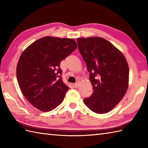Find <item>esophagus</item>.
Wrapping results in <instances>:
<instances>
[{
    "label": "esophagus",
    "mask_w": 148,
    "mask_h": 148,
    "mask_svg": "<svg viewBox=\"0 0 148 148\" xmlns=\"http://www.w3.org/2000/svg\"><path fill=\"white\" fill-rule=\"evenodd\" d=\"M79 83H76L74 84V86H75V88H77L78 86H79Z\"/></svg>",
    "instance_id": "obj_1"
}]
</instances>
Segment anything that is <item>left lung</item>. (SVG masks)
Listing matches in <instances>:
<instances>
[{"mask_svg": "<svg viewBox=\"0 0 148 148\" xmlns=\"http://www.w3.org/2000/svg\"><path fill=\"white\" fill-rule=\"evenodd\" d=\"M77 41L93 91L84 102L98 114L108 112L121 101L128 88L129 68L126 58L102 37L78 38Z\"/></svg>", "mask_w": 148, "mask_h": 148, "instance_id": "8db88e82", "label": "left lung"}]
</instances>
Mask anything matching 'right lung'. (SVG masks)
<instances>
[{"mask_svg":"<svg viewBox=\"0 0 148 148\" xmlns=\"http://www.w3.org/2000/svg\"><path fill=\"white\" fill-rule=\"evenodd\" d=\"M76 48L74 39L46 36L22 53L16 68L19 86L28 101L40 111H51L64 100L69 87L62 81L60 62Z\"/></svg>","mask_w":148,"mask_h":148,"instance_id":"right-lung-1","label":"right lung"}]
</instances>
